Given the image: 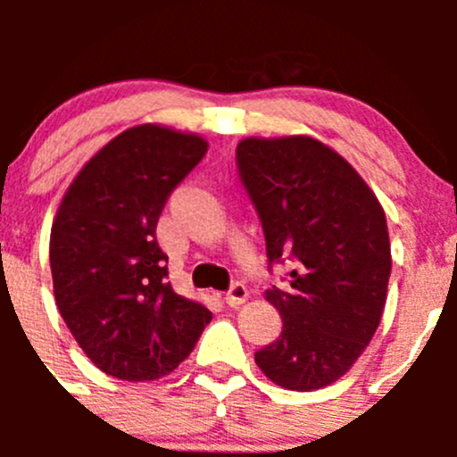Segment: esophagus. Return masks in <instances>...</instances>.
Here are the masks:
<instances>
[{
	"label": "esophagus",
	"instance_id": "34e87169",
	"mask_svg": "<svg viewBox=\"0 0 457 457\" xmlns=\"http://www.w3.org/2000/svg\"><path fill=\"white\" fill-rule=\"evenodd\" d=\"M247 296H250V292H247L245 285L237 283L232 285V289H229L228 294H225V303H228L229 307H241L243 303L247 301Z\"/></svg>",
	"mask_w": 457,
	"mask_h": 457
}]
</instances>
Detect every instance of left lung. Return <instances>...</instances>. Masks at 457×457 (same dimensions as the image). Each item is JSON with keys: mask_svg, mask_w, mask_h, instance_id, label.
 Listing matches in <instances>:
<instances>
[{"mask_svg": "<svg viewBox=\"0 0 457 457\" xmlns=\"http://www.w3.org/2000/svg\"><path fill=\"white\" fill-rule=\"evenodd\" d=\"M237 163L267 258L296 261L289 287L265 292L283 334L254 361L283 389H322L352 370L380 325L391 274L385 210L352 163L314 137H247Z\"/></svg>", "mask_w": 457, "mask_h": 457, "instance_id": "8db88e82", "label": "left lung"}]
</instances>
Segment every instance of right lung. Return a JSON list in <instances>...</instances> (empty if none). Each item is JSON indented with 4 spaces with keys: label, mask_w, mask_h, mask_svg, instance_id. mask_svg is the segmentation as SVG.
<instances>
[{
    "label": "right lung",
    "mask_w": 457,
    "mask_h": 457,
    "mask_svg": "<svg viewBox=\"0 0 457 457\" xmlns=\"http://www.w3.org/2000/svg\"><path fill=\"white\" fill-rule=\"evenodd\" d=\"M207 141L159 123L105 143L68 186L50 229L59 314L84 353L108 376H168L212 312L168 283L156 223L174 187L205 156Z\"/></svg>",
    "instance_id": "right-lung-1"
}]
</instances>
